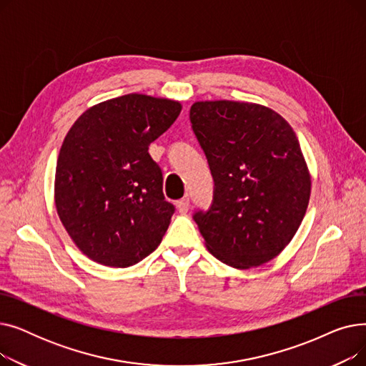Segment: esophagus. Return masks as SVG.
Masks as SVG:
<instances>
[{
    "instance_id": "esophagus-1",
    "label": "esophagus",
    "mask_w": 366,
    "mask_h": 366,
    "mask_svg": "<svg viewBox=\"0 0 366 366\" xmlns=\"http://www.w3.org/2000/svg\"><path fill=\"white\" fill-rule=\"evenodd\" d=\"M188 207H189V199L188 197H184V199L177 202V209L179 210V214H187Z\"/></svg>"
}]
</instances>
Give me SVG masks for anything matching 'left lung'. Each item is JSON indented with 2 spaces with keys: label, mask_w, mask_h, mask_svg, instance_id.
I'll list each match as a JSON object with an SVG mask.
<instances>
[{
  "label": "left lung",
  "mask_w": 366,
  "mask_h": 366,
  "mask_svg": "<svg viewBox=\"0 0 366 366\" xmlns=\"http://www.w3.org/2000/svg\"><path fill=\"white\" fill-rule=\"evenodd\" d=\"M189 119L215 181L212 206L194 215L207 251L237 270L272 261L312 194L294 129L265 105L225 99L194 102Z\"/></svg>",
  "instance_id": "obj_1"
}]
</instances>
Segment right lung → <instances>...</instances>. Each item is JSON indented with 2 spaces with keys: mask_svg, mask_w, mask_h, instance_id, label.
I'll return each mask as SVG.
<instances>
[{
  "mask_svg": "<svg viewBox=\"0 0 366 366\" xmlns=\"http://www.w3.org/2000/svg\"><path fill=\"white\" fill-rule=\"evenodd\" d=\"M182 104L129 93L96 104L74 122L54 173V204L66 233L92 261L126 268L160 244L172 203L148 152Z\"/></svg>",
  "mask_w": 366,
  "mask_h": 366,
  "instance_id": "add662e5",
  "label": "right lung"
}]
</instances>
